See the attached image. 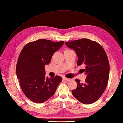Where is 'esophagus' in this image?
<instances>
[{
  "label": "esophagus",
  "mask_w": 123,
  "mask_h": 123,
  "mask_svg": "<svg viewBox=\"0 0 123 123\" xmlns=\"http://www.w3.org/2000/svg\"><path fill=\"white\" fill-rule=\"evenodd\" d=\"M62 79L63 80H65V81H70V79H68V78H66V77H63L62 78Z\"/></svg>",
  "instance_id": "34e87169"
}]
</instances>
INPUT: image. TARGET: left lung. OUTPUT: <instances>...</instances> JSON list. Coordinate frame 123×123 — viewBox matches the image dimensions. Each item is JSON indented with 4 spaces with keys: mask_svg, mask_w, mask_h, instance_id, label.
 <instances>
[{
    "mask_svg": "<svg viewBox=\"0 0 123 123\" xmlns=\"http://www.w3.org/2000/svg\"><path fill=\"white\" fill-rule=\"evenodd\" d=\"M78 56L77 65H85L87 75L84 83L76 79L77 87L72 91L73 96L83 104L97 101L104 93L108 82L110 66L107 55L102 46L88 39L65 42Z\"/></svg>",
    "mask_w": 123,
    "mask_h": 123,
    "instance_id": "8db88e82",
    "label": "left lung"
}]
</instances>
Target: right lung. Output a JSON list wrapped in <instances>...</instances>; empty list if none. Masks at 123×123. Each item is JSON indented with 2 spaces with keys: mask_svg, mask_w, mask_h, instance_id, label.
Returning a JSON list of instances; mask_svg holds the SVG:
<instances>
[{
  "mask_svg": "<svg viewBox=\"0 0 123 123\" xmlns=\"http://www.w3.org/2000/svg\"><path fill=\"white\" fill-rule=\"evenodd\" d=\"M64 41L54 42L39 39L26 44L19 55L16 64L17 78L25 95L38 104L48 100L53 95L62 78L45 77L44 66L49 65L54 53Z\"/></svg>",
  "mask_w": 123,
  "mask_h": 123,
  "instance_id": "add662e5",
  "label": "right lung"
}]
</instances>
